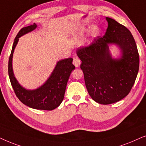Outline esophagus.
<instances>
[{"mask_svg": "<svg viewBox=\"0 0 146 146\" xmlns=\"http://www.w3.org/2000/svg\"><path fill=\"white\" fill-rule=\"evenodd\" d=\"M73 65H74L76 67H79V66H80V65H81L80 59H79V58H77V57H75L74 59H73Z\"/></svg>", "mask_w": 146, "mask_h": 146, "instance_id": "34e87169", "label": "esophagus"}]
</instances>
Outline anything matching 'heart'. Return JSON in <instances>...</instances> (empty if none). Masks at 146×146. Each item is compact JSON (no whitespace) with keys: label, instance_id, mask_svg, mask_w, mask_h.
<instances>
[{"label":"heart","instance_id":"b5f03b06","mask_svg":"<svg viewBox=\"0 0 146 146\" xmlns=\"http://www.w3.org/2000/svg\"><path fill=\"white\" fill-rule=\"evenodd\" d=\"M99 31H100V30H99L98 27H93L92 30H91V34H92L93 36H96L99 33Z\"/></svg>","mask_w":146,"mask_h":146}]
</instances>
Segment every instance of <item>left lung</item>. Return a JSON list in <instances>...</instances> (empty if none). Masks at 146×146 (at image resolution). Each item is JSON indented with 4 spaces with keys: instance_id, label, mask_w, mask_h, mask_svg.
Returning a JSON list of instances; mask_svg holds the SVG:
<instances>
[{
    "instance_id": "left-lung-1",
    "label": "left lung",
    "mask_w": 146,
    "mask_h": 146,
    "mask_svg": "<svg viewBox=\"0 0 146 146\" xmlns=\"http://www.w3.org/2000/svg\"><path fill=\"white\" fill-rule=\"evenodd\" d=\"M106 20L108 27L104 36L77 50L89 96L103 105L119 102L129 94L139 65L138 50L131 32L114 19L106 17ZM111 44L121 50L119 59L112 58L108 46Z\"/></svg>"
}]
</instances>
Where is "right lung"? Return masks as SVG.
<instances>
[{"label":"right lung","instance_id":"add662e5","mask_svg":"<svg viewBox=\"0 0 146 146\" xmlns=\"http://www.w3.org/2000/svg\"><path fill=\"white\" fill-rule=\"evenodd\" d=\"M37 27L35 23L23 27L15 38L12 50L9 60V75L11 83L19 100L29 108L41 110H53L63 102L67 81L72 71L75 69L72 63L73 59H62L58 61L50 76L43 85L34 89L28 90L19 84L15 78L13 69V57L19 38L35 30Z\"/></svg>","mask_w":146,"mask_h":146}]
</instances>
